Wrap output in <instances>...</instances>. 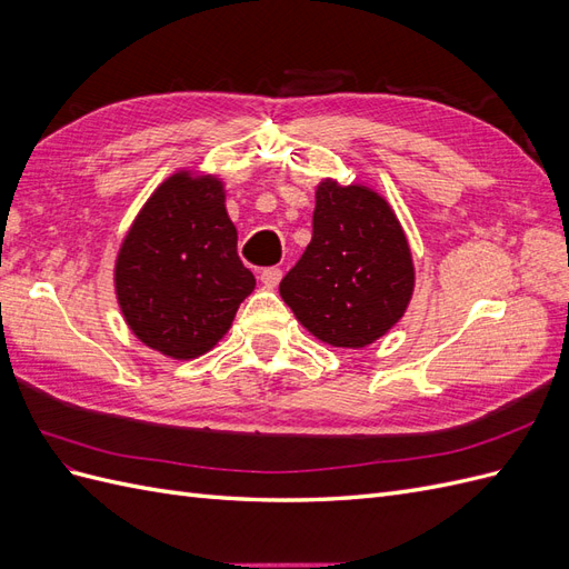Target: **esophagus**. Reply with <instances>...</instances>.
Returning <instances> with one entry per match:
<instances>
[{
	"mask_svg": "<svg viewBox=\"0 0 569 569\" xmlns=\"http://www.w3.org/2000/svg\"><path fill=\"white\" fill-rule=\"evenodd\" d=\"M280 280H282V268L270 266V268H263V270H261V282H263L268 289L278 287Z\"/></svg>",
	"mask_w": 569,
	"mask_h": 569,
	"instance_id": "1",
	"label": "esophagus"
}]
</instances>
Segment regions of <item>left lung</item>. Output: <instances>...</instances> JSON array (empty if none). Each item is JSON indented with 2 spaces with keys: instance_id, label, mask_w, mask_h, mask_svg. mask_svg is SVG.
Returning <instances> with one entry per match:
<instances>
[{
  "instance_id": "1",
  "label": "left lung",
  "mask_w": 569,
  "mask_h": 569,
  "mask_svg": "<svg viewBox=\"0 0 569 569\" xmlns=\"http://www.w3.org/2000/svg\"><path fill=\"white\" fill-rule=\"evenodd\" d=\"M416 287L408 239L391 206L368 187L325 180L313 239L280 282V297L308 332L363 349L406 313Z\"/></svg>"
}]
</instances>
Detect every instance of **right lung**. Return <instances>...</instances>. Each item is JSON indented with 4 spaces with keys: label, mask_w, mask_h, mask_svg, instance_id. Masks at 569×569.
I'll list each match as a JSON object with an SVG mask.
<instances>
[{
    "label": "right lung",
    "mask_w": 569,
    "mask_h": 569,
    "mask_svg": "<svg viewBox=\"0 0 569 569\" xmlns=\"http://www.w3.org/2000/svg\"><path fill=\"white\" fill-rule=\"evenodd\" d=\"M253 287L213 176H170L134 218L116 258V297L130 330L178 360L211 351Z\"/></svg>",
    "instance_id": "right-lung-1"
}]
</instances>
